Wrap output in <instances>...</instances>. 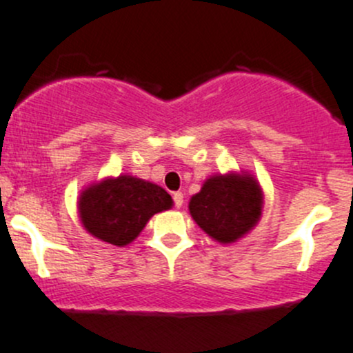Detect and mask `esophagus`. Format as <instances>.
I'll list each match as a JSON object with an SVG mask.
<instances>
[{"mask_svg":"<svg viewBox=\"0 0 353 353\" xmlns=\"http://www.w3.org/2000/svg\"><path fill=\"white\" fill-rule=\"evenodd\" d=\"M173 202H175V208L180 209L181 205H183V194H181V192H175V194H173Z\"/></svg>","mask_w":353,"mask_h":353,"instance_id":"1","label":"esophagus"}]
</instances>
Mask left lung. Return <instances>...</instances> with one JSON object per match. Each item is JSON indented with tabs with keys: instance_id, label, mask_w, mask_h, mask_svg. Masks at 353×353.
Here are the masks:
<instances>
[{
	"instance_id": "8db88e82",
	"label": "left lung",
	"mask_w": 353,
	"mask_h": 353,
	"mask_svg": "<svg viewBox=\"0 0 353 353\" xmlns=\"http://www.w3.org/2000/svg\"><path fill=\"white\" fill-rule=\"evenodd\" d=\"M264 194L256 176L247 172H228L209 176L192 195L188 211L199 228L212 240L233 243L245 236L263 216Z\"/></svg>"
}]
</instances>
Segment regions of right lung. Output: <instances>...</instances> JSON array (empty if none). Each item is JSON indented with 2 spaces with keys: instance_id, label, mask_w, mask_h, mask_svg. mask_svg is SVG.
<instances>
[{
  "instance_id": "1",
  "label": "right lung",
  "mask_w": 353,
  "mask_h": 353,
  "mask_svg": "<svg viewBox=\"0 0 353 353\" xmlns=\"http://www.w3.org/2000/svg\"><path fill=\"white\" fill-rule=\"evenodd\" d=\"M172 205L173 199L165 188L132 175L94 181L80 192L77 201L85 232L117 247L134 242L156 212Z\"/></svg>"
}]
</instances>
